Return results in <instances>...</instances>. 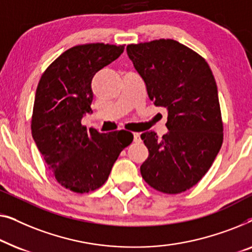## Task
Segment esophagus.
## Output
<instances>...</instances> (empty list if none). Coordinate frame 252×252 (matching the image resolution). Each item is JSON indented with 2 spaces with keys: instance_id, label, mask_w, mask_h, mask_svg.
<instances>
[{
  "instance_id": "obj_1",
  "label": "esophagus",
  "mask_w": 252,
  "mask_h": 252,
  "mask_svg": "<svg viewBox=\"0 0 252 252\" xmlns=\"http://www.w3.org/2000/svg\"><path fill=\"white\" fill-rule=\"evenodd\" d=\"M133 141H134V143H140V141H141L140 133H138V132L133 133Z\"/></svg>"
}]
</instances>
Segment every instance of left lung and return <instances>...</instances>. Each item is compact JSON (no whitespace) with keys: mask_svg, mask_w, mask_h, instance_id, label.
<instances>
[{"mask_svg":"<svg viewBox=\"0 0 252 252\" xmlns=\"http://www.w3.org/2000/svg\"><path fill=\"white\" fill-rule=\"evenodd\" d=\"M126 52L148 97L168 111L161 139L154 131L141 133L150 152L141 176L158 192H185L208 172L222 144L215 77L204 58L175 40L129 44Z\"/></svg>","mask_w":252,"mask_h":252,"instance_id":"obj_1","label":"left lung"}]
</instances>
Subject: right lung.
<instances>
[{
  "label": "right lung",
  "instance_id": "add662e5",
  "mask_svg": "<svg viewBox=\"0 0 252 252\" xmlns=\"http://www.w3.org/2000/svg\"><path fill=\"white\" fill-rule=\"evenodd\" d=\"M123 50L125 45H76L60 55L38 82L32 136L57 182L75 193L104 185L120 153L133 140L129 131L100 133L81 123L91 112L92 77Z\"/></svg>",
  "mask_w": 252,
  "mask_h": 252
}]
</instances>
